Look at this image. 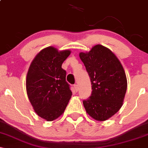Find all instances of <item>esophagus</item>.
Returning <instances> with one entry per match:
<instances>
[{
    "label": "esophagus",
    "mask_w": 148,
    "mask_h": 148,
    "mask_svg": "<svg viewBox=\"0 0 148 148\" xmlns=\"http://www.w3.org/2000/svg\"><path fill=\"white\" fill-rule=\"evenodd\" d=\"M74 89H75L76 92H78V90H79V86H78V84H74Z\"/></svg>",
    "instance_id": "34e87169"
}]
</instances>
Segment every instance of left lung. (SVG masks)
Here are the masks:
<instances>
[{
	"instance_id": "8db88e82",
	"label": "left lung",
	"mask_w": 148,
	"mask_h": 148,
	"mask_svg": "<svg viewBox=\"0 0 148 148\" xmlns=\"http://www.w3.org/2000/svg\"><path fill=\"white\" fill-rule=\"evenodd\" d=\"M90 78L91 95L83 101L85 109L95 120L104 121L121 106L127 88L125 70L110 49L102 45L93 47L88 53H80Z\"/></svg>"
}]
</instances>
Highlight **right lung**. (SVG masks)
<instances>
[{
    "instance_id": "right-lung-1",
    "label": "right lung",
    "mask_w": 148,
    "mask_h": 148,
    "mask_svg": "<svg viewBox=\"0 0 148 148\" xmlns=\"http://www.w3.org/2000/svg\"><path fill=\"white\" fill-rule=\"evenodd\" d=\"M71 51H58L53 47L42 49L30 64L26 76V91L36 113L52 121L63 113L72 96L62 64Z\"/></svg>"
}]
</instances>
